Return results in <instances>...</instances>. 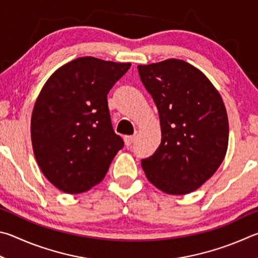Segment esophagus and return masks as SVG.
Masks as SVG:
<instances>
[{"instance_id":"obj_1","label":"esophagus","mask_w":258,"mask_h":258,"mask_svg":"<svg viewBox=\"0 0 258 258\" xmlns=\"http://www.w3.org/2000/svg\"><path fill=\"white\" fill-rule=\"evenodd\" d=\"M135 138H136L135 136H125V137L123 138L125 146H126V147L132 146V145H133V143L135 142Z\"/></svg>"}]
</instances>
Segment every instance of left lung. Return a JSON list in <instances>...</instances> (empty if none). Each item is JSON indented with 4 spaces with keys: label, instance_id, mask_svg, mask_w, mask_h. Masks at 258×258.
I'll return each instance as SVG.
<instances>
[{
    "label": "left lung",
    "instance_id": "left-lung-1",
    "mask_svg": "<svg viewBox=\"0 0 258 258\" xmlns=\"http://www.w3.org/2000/svg\"><path fill=\"white\" fill-rule=\"evenodd\" d=\"M139 77L159 110L161 144L142 168L165 194L186 195L200 188L222 163L229 121L220 93L190 63L169 58L138 66Z\"/></svg>",
    "mask_w": 258,
    "mask_h": 258
}]
</instances>
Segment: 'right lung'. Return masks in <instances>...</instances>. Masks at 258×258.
Instances as JSON below:
<instances>
[{
  "label": "right lung",
  "mask_w": 258,
  "mask_h": 258,
  "mask_svg": "<svg viewBox=\"0 0 258 258\" xmlns=\"http://www.w3.org/2000/svg\"><path fill=\"white\" fill-rule=\"evenodd\" d=\"M132 63L78 57L43 86L30 122L35 159L49 182L67 194L89 190L123 147L113 132L107 94Z\"/></svg>",
  "instance_id": "right-lung-1"
}]
</instances>
